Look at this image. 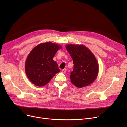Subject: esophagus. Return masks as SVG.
<instances>
[{
  "mask_svg": "<svg viewBox=\"0 0 127 127\" xmlns=\"http://www.w3.org/2000/svg\"><path fill=\"white\" fill-rule=\"evenodd\" d=\"M66 71H67V70H66V69L65 68V69H64L62 70V72L63 73V74H65V73L66 72Z\"/></svg>",
  "mask_w": 127,
  "mask_h": 127,
  "instance_id": "obj_1",
  "label": "esophagus"
}]
</instances>
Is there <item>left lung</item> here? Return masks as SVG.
I'll list each match as a JSON object with an SVG mask.
<instances>
[{"mask_svg":"<svg viewBox=\"0 0 127 127\" xmlns=\"http://www.w3.org/2000/svg\"><path fill=\"white\" fill-rule=\"evenodd\" d=\"M66 48L74 64L70 76L71 83L79 88L92 84L99 72V65L94 54L83 45L68 44Z\"/></svg>","mask_w":127,"mask_h":127,"instance_id":"obj_1","label":"left lung"}]
</instances>
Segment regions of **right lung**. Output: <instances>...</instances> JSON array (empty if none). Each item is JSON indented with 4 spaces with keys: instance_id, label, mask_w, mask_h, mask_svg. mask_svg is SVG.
Wrapping results in <instances>:
<instances>
[{
    "instance_id": "add662e5",
    "label": "right lung",
    "mask_w": 127,
    "mask_h": 127,
    "mask_svg": "<svg viewBox=\"0 0 127 127\" xmlns=\"http://www.w3.org/2000/svg\"><path fill=\"white\" fill-rule=\"evenodd\" d=\"M62 46L51 42L41 43L33 48L25 62V72L29 80L38 86L49 82L60 70L53 58Z\"/></svg>"
}]
</instances>
